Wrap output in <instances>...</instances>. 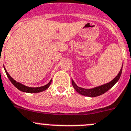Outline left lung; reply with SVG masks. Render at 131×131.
Here are the masks:
<instances>
[{"label": "left lung", "instance_id": "1", "mask_svg": "<svg viewBox=\"0 0 131 131\" xmlns=\"http://www.w3.org/2000/svg\"><path fill=\"white\" fill-rule=\"evenodd\" d=\"M122 68H121V69L120 70V72H119L117 76L112 81L107 83V84L102 85V86L94 88H92V89H85V88L78 87V86L75 84L74 82L72 80V86H73L74 88L77 92H78L79 94H82V95H83L88 96V97H96V96H98V95H102V94L105 93L107 91H108L110 89H111V88L114 86L115 84V83L119 80V78H120L121 75V73H122Z\"/></svg>", "mask_w": 131, "mask_h": 131}]
</instances>
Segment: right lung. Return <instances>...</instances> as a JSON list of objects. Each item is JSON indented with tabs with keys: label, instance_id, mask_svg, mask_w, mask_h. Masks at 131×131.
Returning <instances> with one entry per match:
<instances>
[{
	"label": "right lung",
	"instance_id": "add662e5",
	"mask_svg": "<svg viewBox=\"0 0 131 131\" xmlns=\"http://www.w3.org/2000/svg\"><path fill=\"white\" fill-rule=\"evenodd\" d=\"M4 70H5L6 74V75H7L8 78H9L10 80V82H12V84L15 86L16 88H18V90H20V91L24 92L38 93V92H43V91L45 90H47V88H48L50 84H51V82L52 81V80H51V81H50L47 84H46L45 86H41V87H37V88L28 87V86H24V85L21 84H20V83L17 82L16 80H14L13 78H12V77L8 74V73L7 71L5 69H4Z\"/></svg>",
	"mask_w": 131,
	"mask_h": 131
}]
</instances>
